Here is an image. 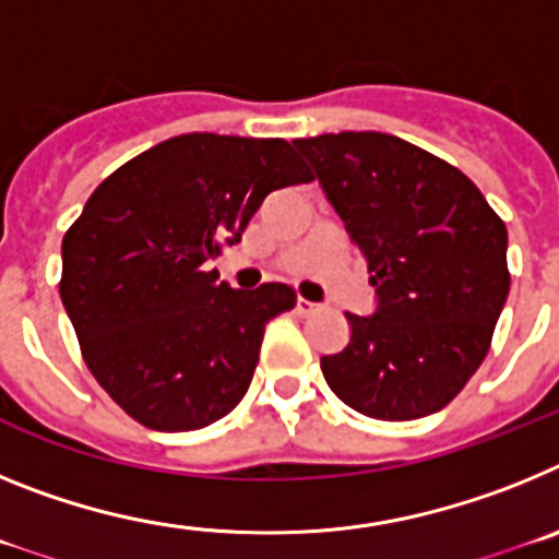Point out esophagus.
Listing matches in <instances>:
<instances>
[{"instance_id":"34e87169","label":"esophagus","mask_w":559,"mask_h":559,"mask_svg":"<svg viewBox=\"0 0 559 559\" xmlns=\"http://www.w3.org/2000/svg\"><path fill=\"white\" fill-rule=\"evenodd\" d=\"M319 310V305L310 302V299H302V296H296V313L299 316H310Z\"/></svg>"}]
</instances>
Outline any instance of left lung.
<instances>
[{"label":"left lung","instance_id":"obj_1","mask_svg":"<svg viewBox=\"0 0 559 559\" xmlns=\"http://www.w3.org/2000/svg\"><path fill=\"white\" fill-rule=\"evenodd\" d=\"M367 257L372 316L324 355L335 397L374 419L445 408L481 367L510 294L507 226L462 170L380 131L296 140Z\"/></svg>","mask_w":559,"mask_h":559}]
</instances>
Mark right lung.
Here are the masks:
<instances>
[{"label": "right lung", "instance_id": "1", "mask_svg": "<svg viewBox=\"0 0 559 559\" xmlns=\"http://www.w3.org/2000/svg\"><path fill=\"white\" fill-rule=\"evenodd\" d=\"M313 181L285 140L181 133L108 176L63 235L61 302L88 372L153 431H195L249 392L290 285L235 290L210 260L280 187Z\"/></svg>", "mask_w": 559, "mask_h": 559}]
</instances>
